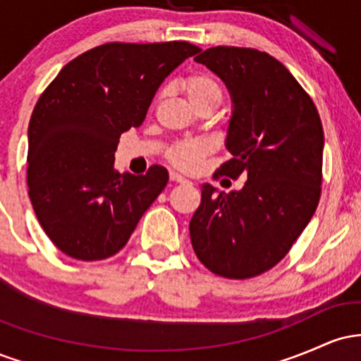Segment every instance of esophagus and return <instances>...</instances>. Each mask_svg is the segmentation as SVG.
<instances>
[{
	"label": "esophagus",
	"instance_id": "obj_1",
	"mask_svg": "<svg viewBox=\"0 0 361 361\" xmlns=\"http://www.w3.org/2000/svg\"><path fill=\"white\" fill-rule=\"evenodd\" d=\"M169 180L171 181H175V183H190L188 180H186V178H183L181 175H178V173H175V171H171L169 173Z\"/></svg>",
	"mask_w": 361,
	"mask_h": 361
}]
</instances>
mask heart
<instances>
[{
  "instance_id": "b5f03b06",
  "label": "heart",
  "mask_w": 361,
  "mask_h": 361,
  "mask_svg": "<svg viewBox=\"0 0 361 361\" xmlns=\"http://www.w3.org/2000/svg\"><path fill=\"white\" fill-rule=\"evenodd\" d=\"M183 90L188 100L197 109L205 105H219L222 100V88L215 78L207 73H193L183 80ZM214 151V142L205 137L183 139L173 144L168 151V161L173 166L192 171L207 154Z\"/></svg>"
}]
</instances>
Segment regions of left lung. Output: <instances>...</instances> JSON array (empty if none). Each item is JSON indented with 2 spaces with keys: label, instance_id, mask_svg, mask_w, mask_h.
<instances>
[{
  "label": "left lung",
  "instance_id": "8db88e82",
  "mask_svg": "<svg viewBox=\"0 0 361 361\" xmlns=\"http://www.w3.org/2000/svg\"><path fill=\"white\" fill-rule=\"evenodd\" d=\"M195 61L221 76L234 102L226 142L233 157L217 171L247 181L231 193L202 185L190 238L215 275L252 279L285 258L316 212L322 123L307 91L270 54L217 45Z\"/></svg>",
  "mask_w": 361,
  "mask_h": 361
}]
</instances>
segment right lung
Returning a JSON list of instances; mask_svg holds the SVG:
<instances>
[{"instance_id":"1","label":"right lung","mask_w":361,"mask_h":361,"mask_svg":"<svg viewBox=\"0 0 361 361\" xmlns=\"http://www.w3.org/2000/svg\"><path fill=\"white\" fill-rule=\"evenodd\" d=\"M197 45H98L61 69L28 126V197L40 226L64 255L98 261L126 246L169 176L114 168L120 135L146 118L156 90Z\"/></svg>"}]
</instances>
